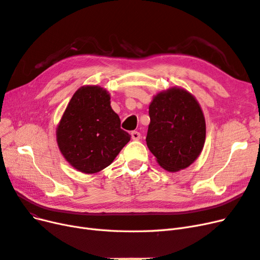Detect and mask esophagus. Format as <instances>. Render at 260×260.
I'll use <instances>...</instances> for the list:
<instances>
[{
  "label": "esophagus",
  "instance_id": "esophagus-1",
  "mask_svg": "<svg viewBox=\"0 0 260 260\" xmlns=\"http://www.w3.org/2000/svg\"><path fill=\"white\" fill-rule=\"evenodd\" d=\"M131 136H132V139H134V140H139L140 137H141L140 133H139V132H136V131L132 132V133H131Z\"/></svg>",
  "mask_w": 260,
  "mask_h": 260
}]
</instances>
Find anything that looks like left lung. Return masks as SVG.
Returning <instances> with one entry per match:
<instances>
[{
    "label": "left lung",
    "instance_id": "left-lung-1",
    "mask_svg": "<svg viewBox=\"0 0 260 260\" xmlns=\"http://www.w3.org/2000/svg\"><path fill=\"white\" fill-rule=\"evenodd\" d=\"M147 146L157 163L178 172L193 163L205 142V119L196 98L173 87L158 93L149 106Z\"/></svg>",
    "mask_w": 260,
    "mask_h": 260
}]
</instances>
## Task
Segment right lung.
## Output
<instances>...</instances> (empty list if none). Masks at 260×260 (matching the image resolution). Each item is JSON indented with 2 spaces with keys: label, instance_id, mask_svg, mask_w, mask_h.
Wrapping results in <instances>:
<instances>
[{
  "label": "right lung",
  "instance_id": "add662e5",
  "mask_svg": "<svg viewBox=\"0 0 260 260\" xmlns=\"http://www.w3.org/2000/svg\"><path fill=\"white\" fill-rule=\"evenodd\" d=\"M131 140L110 106V95L99 86L75 91L57 127V142L74 169L93 174L110 165Z\"/></svg>",
  "mask_w": 260,
  "mask_h": 260
}]
</instances>
